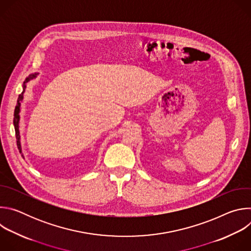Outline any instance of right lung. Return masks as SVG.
Instances as JSON below:
<instances>
[{
  "label": "right lung",
  "instance_id": "add662e5",
  "mask_svg": "<svg viewBox=\"0 0 251 251\" xmlns=\"http://www.w3.org/2000/svg\"><path fill=\"white\" fill-rule=\"evenodd\" d=\"M39 74H32V75H29L25 80L24 81V84H23V92L19 95V98H18V103H17V106L15 108V113H14V126H15V131H16V138H17V144H18V148L20 150V153H22V145H21V133H20V119H21V116H20V113H21V102L23 101L24 99V93L25 91V88H26V83L28 81H30L31 79H34L35 77L38 76ZM24 157V155H22Z\"/></svg>",
  "mask_w": 251,
  "mask_h": 251
}]
</instances>
